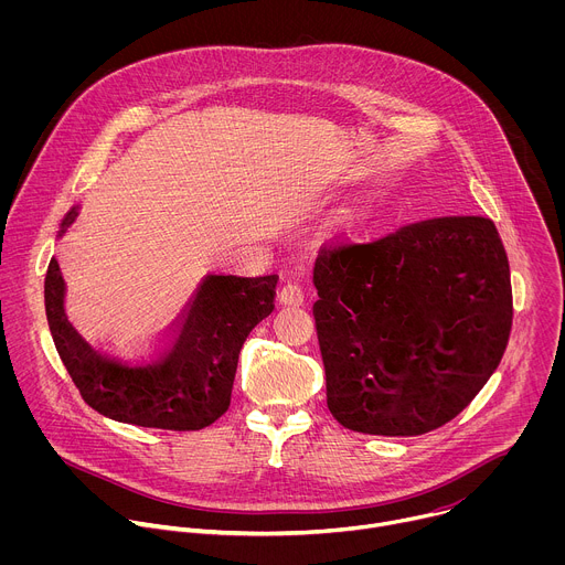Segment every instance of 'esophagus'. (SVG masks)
<instances>
[{
	"instance_id": "34e87169",
	"label": "esophagus",
	"mask_w": 565,
	"mask_h": 565,
	"mask_svg": "<svg viewBox=\"0 0 565 565\" xmlns=\"http://www.w3.org/2000/svg\"><path fill=\"white\" fill-rule=\"evenodd\" d=\"M277 301L281 306H301L303 303V292L297 284H284L279 290H277Z\"/></svg>"
}]
</instances>
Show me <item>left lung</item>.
I'll list each match as a JSON object with an SVG mask.
<instances>
[{
  "instance_id": "1",
  "label": "left lung",
  "mask_w": 565,
  "mask_h": 565,
  "mask_svg": "<svg viewBox=\"0 0 565 565\" xmlns=\"http://www.w3.org/2000/svg\"><path fill=\"white\" fill-rule=\"evenodd\" d=\"M315 329L333 418L360 434L423 436L497 371L512 329L497 225L445 216L317 255Z\"/></svg>"
}]
</instances>
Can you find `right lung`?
<instances>
[{"label": "right lung", "instance_id": "obj_1", "mask_svg": "<svg viewBox=\"0 0 565 565\" xmlns=\"http://www.w3.org/2000/svg\"><path fill=\"white\" fill-rule=\"evenodd\" d=\"M75 214L73 207L62 230ZM277 281L212 273L163 335L129 344L92 340L73 324L55 259L44 306L57 355L92 409L136 427L199 431L227 412L241 347L275 310Z\"/></svg>", "mask_w": 565, "mask_h": 565}]
</instances>
